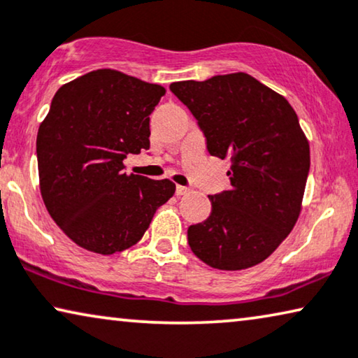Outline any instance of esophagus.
<instances>
[{
  "instance_id": "obj_1",
  "label": "esophagus",
  "mask_w": 358,
  "mask_h": 358,
  "mask_svg": "<svg viewBox=\"0 0 358 358\" xmlns=\"http://www.w3.org/2000/svg\"><path fill=\"white\" fill-rule=\"evenodd\" d=\"M189 192H190V189L184 187V185H178V187H176V195H178V196H180V195H187Z\"/></svg>"
}]
</instances>
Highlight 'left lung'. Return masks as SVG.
<instances>
[{
    "label": "left lung",
    "instance_id": "obj_1",
    "mask_svg": "<svg viewBox=\"0 0 358 358\" xmlns=\"http://www.w3.org/2000/svg\"><path fill=\"white\" fill-rule=\"evenodd\" d=\"M189 108L211 157L231 159V190L208 195L211 213L187 241L201 262L237 271L276 250L302 210L310 147L294 108L245 72L169 85Z\"/></svg>",
    "mask_w": 358,
    "mask_h": 358
}]
</instances>
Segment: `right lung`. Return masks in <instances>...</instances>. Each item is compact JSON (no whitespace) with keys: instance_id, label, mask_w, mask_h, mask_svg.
<instances>
[{"instance_id":"obj_1","label":"right lung","mask_w":358,"mask_h":358,"mask_svg":"<svg viewBox=\"0 0 358 358\" xmlns=\"http://www.w3.org/2000/svg\"><path fill=\"white\" fill-rule=\"evenodd\" d=\"M166 93L115 69H98L56 92L38 127L41 199L61 231L85 250L113 255L136 245L174 195L169 179L124 173L150 148V115Z\"/></svg>"}]
</instances>
